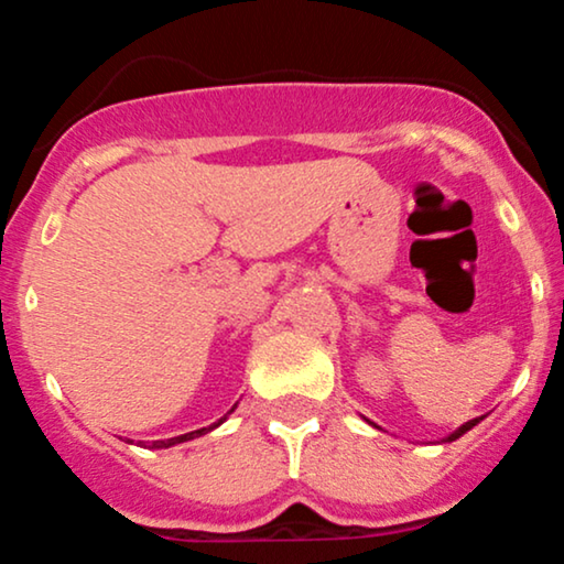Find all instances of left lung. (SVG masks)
Returning <instances> with one entry per match:
<instances>
[{"instance_id":"1","label":"left lung","mask_w":564,"mask_h":564,"mask_svg":"<svg viewBox=\"0 0 564 564\" xmlns=\"http://www.w3.org/2000/svg\"><path fill=\"white\" fill-rule=\"evenodd\" d=\"M477 422H480V419H471V422H467V424H462V426H458V430H456V432H453V435H448V437H445V443H451V440L462 437V435H464V432H469V430H471V426H475Z\"/></svg>"}]
</instances>
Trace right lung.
<instances>
[{
	"instance_id": "right-lung-1",
	"label": "right lung",
	"mask_w": 564,
	"mask_h": 564,
	"mask_svg": "<svg viewBox=\"0 0 564 564\" xmlns=\"http://www.w3.org/2000/svg\"><path fill=\"white\" fill-rule=\"evenodd\" d=\"M223 419H225V416H223ZM223 419H219V422H217V424H212V426H200V430H196V432H187V435L170 437V440H153L151 448H170V445H177V443H185V440H193V437L206 435V432H212V430H215V426L223 424Z\"/></svg>"
}]
</instances>
